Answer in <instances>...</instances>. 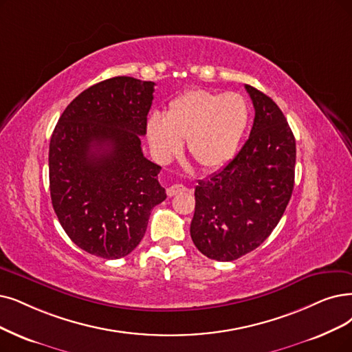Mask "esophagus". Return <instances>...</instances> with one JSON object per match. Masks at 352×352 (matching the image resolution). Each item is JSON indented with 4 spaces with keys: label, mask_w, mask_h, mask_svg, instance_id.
<instances>
[{
    "label": "esophagus",
    "mask_w": 352,
    "mask_h": 352,
    "mask_svg": "<svg viewBox=\"0 0 352 352\" xmlns=\"http://www.w3.org/2000/svg\"><path fill=\"white\" fill-rule=\"evenodd\" d=\"M188 190V188L186 186H184V185H172V186H168L167 188V195L170 196H176V195H180V193H184V192H186Z\"/></svg>",
    "instance_id": "34e87169"
}]
</instances>
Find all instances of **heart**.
I'll return each instance as SVG.
<instances>
[{"instance_id": "obj_1", "label": "heart", "mask_w": 352, "mask_h": 352, "mask_svg": "<svg viewBox=\"0 0 352 352\" xmlns=\"http://www.w3.org/2000/svg\"><path fill=\"white\" fill-rule=\"evenodd\" d=\"M250 124V108L238 94L192 89L176 96L164 116L147 121L148 144L157 160L166 163L186 140L189 156L204 168L227 164L240 148Z\"/></svg>"}]
</instances>
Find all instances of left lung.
<instances>
[{
  "label": "left lung",
  "mask_w": 352,
  "mask_h": 352,
  "mask_svg": "<svg viewBox=\"0 0 352 352\" xmlns=\"http://www.w3.org/2000/svg\"><path fill=\"white\" fill-rule=\"evenodd\" d=\"M256 109L250 137L219 172L195 189L192 241L204 256L232 261L276 228L294 185L296 142L270 96L245 85Z\"/></svg>",
  "instance_id": "left-lung-1"
}]
</instances>
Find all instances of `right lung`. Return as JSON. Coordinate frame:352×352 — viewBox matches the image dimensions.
Here are the masks:
<instances>
[{
	"mask_svg": "<svg viewBox=\"0 0 352 352\" xmlns=\"http://www.w3.org/2000/svg\"><path fill=\"white\" fill-rule=\"evenodd\" d=\"M154 82L102 80L70 102L49 147L52 205L79 248L116 260L143 240L151 209L166 199L140 137L146 134Z\"/></svg>",
	"mask_w": 352,
	"mask_h": 352,
	"instance_id": "1",
	"label": "right lung"
}]
</instances>
